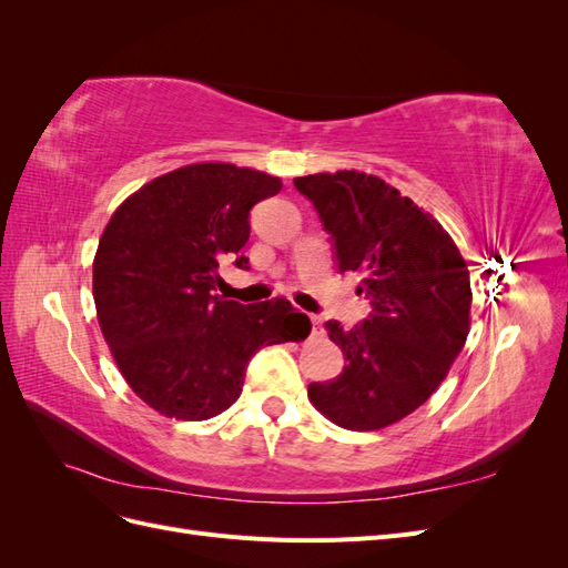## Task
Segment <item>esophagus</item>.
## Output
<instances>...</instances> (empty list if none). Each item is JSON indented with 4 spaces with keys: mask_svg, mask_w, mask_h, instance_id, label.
I'll return each instance as SVG.
<instances>
[{
    "mask_svg": "<svg viewBox=\"0 0 568 568\" xmlns=\"http://www.w3.org/2000/svg\"><path fill=\"white\" fill-rule=\"evenodd\" d=\"M311 322H313V336H320L322 334V317L320 315H311Z\"/></svg>",
    "mask_w": 568,
    "mask_h": 568,
    "instance_id": "34e87169",
    "label": "esophagus"
}]
</instances>
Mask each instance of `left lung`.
Instances as JSON below:
<instances>
[{"label": "left lung", "mask_w": 568, "mask_h": 568, "mask_svg": "<svg viewBox=\"0 0 568 568\" xmlns=\"http://www.w3.org/2000/svg\"><path fill=\"white\" fill-rule=\"evenodd\" d=\"M332 234L338 272H357L372 313L343 329L336 379L311 384V403L351 432H376L428 400L469 334V270L434 215L384 180L338 170L294 180Z\"/></svg>", "instance_id": "8db88e82"}]
</instances>
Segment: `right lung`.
Returning a JSON list of instances; mask_svg holds the SVG:
<instances>
[{"label":"right lung","instance_id":"1","mask_svg":"<svg viewBox=\"0 0 568 568\" xmlns=\"http://www.w3.org/2000/svg\"><path fill=\"white\" fill-rule=\"evenodd\" d=\"M282 180L232 163H194L118 205L94 255V305L120 374L165 417L203 422L242 395L263 346L303 341L311 320L286 298L215 296L220 265L248 270V213Z\"/></svg>","mask_w":568,"mask_h":568}]
</instances>
